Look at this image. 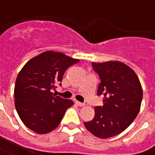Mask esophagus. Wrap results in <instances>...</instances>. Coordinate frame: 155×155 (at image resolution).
<instances>
[{"instance_id":"1","label":"esophagus","mask_w":155,"mask_h":155,"mask_svg":"<svg viewBox=\"0 0 155 155\" xmlns=\"http://www.w3.org/2000/svg\"><path fill=\"white\" fill-rule=\"evenodd\" d=\"M75 104H77L78 106H81V107H82V106H84V103H81V102H79V101H75Z\"/></svg>"}]
</instances>
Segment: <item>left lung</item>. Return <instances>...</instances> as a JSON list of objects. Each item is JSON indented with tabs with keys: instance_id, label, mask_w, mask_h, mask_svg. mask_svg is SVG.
<instances>
[{
	"instance_id": "8db88e82",
	"label": "left lung",
	"mask_w": 155,
	"mask_h": 155,
	"mask_svg": "<svg viewBox=\"0 0 155 155\" xmlns=\"http://www.w3.org/2000/svg\"><path fill=\"white\" fill-rule=\"evenodd\" d=\"M101 83L97 94L103 105L94 108V119L84 124L101 139L115 136L130 126L139 114L143 90L134 71L120 61L92 63Z\"/></svg>"
}]
</instances>
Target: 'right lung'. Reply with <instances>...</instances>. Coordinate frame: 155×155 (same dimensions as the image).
Returning <instances> with one entry per match:
<instances>
[{
	"label": "right lung",
	"mask_w": 155,
	"mask_h": 155,
	"mask_svg": "<svg viewBox=\"0 0 155 155\" xmlns=\"http://www.w3.org/2000/svg\"><path fill=\"white\" fill-rule=\"evenodd\" d=\"M79 60L61 52L45 51L26 63L17 75L14 95L16 111L25 126L35 133L51 132L60 124L73 101L54 96L64 72Z\"/></svg>",
	"instance_id": "right-lung-1"
}]
</instances>
